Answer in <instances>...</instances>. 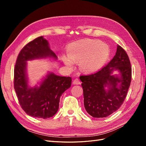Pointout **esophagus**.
Listing matches in <instances>:
<instances>
[{"instance_id": "1", "label": "esophagus", "mask_w": 146, "mask_h": 146, "mask_svg": "<svg viewBox=\"0 0 146 146\" xmlns=\"http://www.w3.org/2000/svg\"><path fill=\"white\" fill-rule=\"evenodd\" d=\"M73 84L74 85H80V82L78 78H76V79H74L73 81Z\"/></svg>"}]
</instances>
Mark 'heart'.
Here are the masks:
<instances>
[{"mask_svg":"<svg viewBox=\"0 0 146 146\" xmlns=\"http://www.w3.org/2000/svg\"><path fill=\"white\" fill-rule=\"evenodd\" d=\"M109 55L110 48L107 44L99 41L85 39L70 44L68 47L69 56H64L63 61L70 67L74 62L80 61L83 70L92 72L102 67Z\"/></svg>","mask_w":146,"mask_h":146,"instance_id":"obj_1","label":"heart"}]
</instances>
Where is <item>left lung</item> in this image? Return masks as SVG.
Masks as SVG:
<instances>
[{"label":"left lung","instance_id":"left-lung-1","mask_svg":"<svg viewBox=\"0 0 146 146\" xmlns=\"http://www.w3.org/2000/svg\"><path fill=\"white\" fill-rule=\"evenodd\" d=\"M115 71L118 74H113ZM80 79L87 113L93 117H107L120 108L126 98L131 79L129 56L117 46L116 55L107 66L94 74L81 76Z\"/></svg>","mask_w":146,"mask_h":146}]
</instances>
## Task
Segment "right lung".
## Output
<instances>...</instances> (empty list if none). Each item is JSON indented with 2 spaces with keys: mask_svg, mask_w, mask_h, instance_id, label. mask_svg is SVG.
Wrapping results in <instances>:
<instances>
[{
  "mask_svg": "<svg viewBox=\"0 0 146 146\" xmlns=\"http://www.w3.org/2000/svg\"><path fill=\"white\" fill-rule=\"evenodd\" d=\"M50 58L57 60L48 42L39 36L26 44L17 56L14 70V88L22 108L28 115L47 119L54 116L59 108L60 97L71 85L70 77L48 72L39 86L29 85L27 61Z\"/></svg>",
  "mask_w": 146,
  "mask_h": 146,
  "instance_id": "obj_1",
  "label": "right lung"
}]
</instances>
